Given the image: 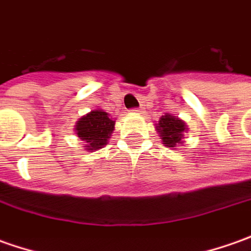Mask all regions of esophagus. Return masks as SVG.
Listing matches in <instances>:
<instances>
[{"label": "esophagus", "instance_id": "obj_1", "mask_svg": "<svg viewBox=\"0 0 251 251\" xmlns=\"http://www.w3.org/2000/svg\"><path fill=\"white\" fill-rule=\"evenodd\" d=\"M130 112H132V114H140V112H142V108H134L132 109Z\"/></svg>", "mask_w": 251, "mask_h": 251}]
</instances>
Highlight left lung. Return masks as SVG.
<instances>
[{
	"label": "left lung",
	"mask_w": 251,
	"mask_h": 251,
	"mask_svg": "<svg viewBox=\"0 0 251 251\" xmlns=\"http://www.w3.org/2000/svg\"><path fill=\"white\" fill-rule=\"evenodd\" d=\"M155 129L162 139V144L175 149L177 144H183V134L187 132V125L180 118L165 114L160 118Z\"/></svg>",
	"instance_id": "left-lung-1"
}]
</instances>
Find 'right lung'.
Returning <instances> with one entry per match:
<instances>
[{
  "mask_svg": "<svg viewBox=\"0 0 251 251\" xmlns=\"http://www.w3.org/2000/svg\"><path fill=\"white\" fill-rule=\"evenodd\" d=\"M115 129V119L102 109H93L77 119L75 133L84 142L86 151H96L108 144L109 137Z\"/></svg>",
  "mask_w": 251,
  "mask_h": 251,
  "instance_id": "right-lung-1",
  "label": "right lung"
}]
</instances>
